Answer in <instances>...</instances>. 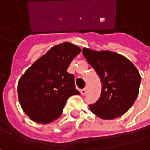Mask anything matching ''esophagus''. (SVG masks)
<instances>
[{"mask_svg": "<svg viewBox=\"0 0 150 150\" xmlns=\"http://www.w3.org/2000/svg\"><path fill=\"white\" fill-rule=\"evenodd\" d=\"M80 93H81L82 96L86 95V88H83V89H81V90H80Z\"/></svg>", "mask_w": 150, "mask_h": 150, "instance_id": "34e87169", "label": "esophagus"}]
</instances>
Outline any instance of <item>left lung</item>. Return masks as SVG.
Masks as SVG:
<instances>
[{"mask_svg":"<svg viewBox=\"0 0 150 150\" xmlns=\"http://www.w3.org/2000/svg\"><path fill=\"white\" fill-rule=\"evenodd\" d=\"M88 64L101 79L99 100L90 104L91 111L103 119L124 115L134 103L140 89L141 75L134 64L124 55L111 51L82 49Z\"/></svg>","mask_w":150,"mask_h":150,"instance_id":"1","label":"left lung"}]
</instances>
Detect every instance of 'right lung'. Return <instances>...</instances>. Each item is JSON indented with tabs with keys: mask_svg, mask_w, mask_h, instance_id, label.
<instances>
[{
	"mask_svg": "<svg viewBox=\"0 0 150 150\" xmlns=\"http://www.w3.org/2000/svg\"><path fill=\"white\" fill-rule=\"evenodd\" d=\"M80 51L69 42L54 46L22 75L17 85L18 100L33 121L53 122L61 116L68 98L79 95L74 76L67 69Z\"/></svg>",
	"mask_w": 150,
	"mask_h": 150,
	"instance_id": "add662e5",
	"label": "right lung"
}]
</instances>
